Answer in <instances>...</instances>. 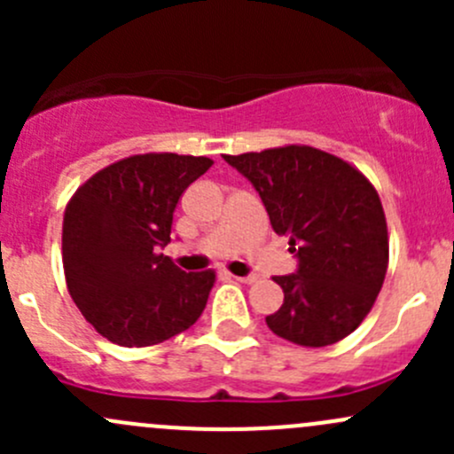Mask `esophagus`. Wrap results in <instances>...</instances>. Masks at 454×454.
<instances>
[{
  "label": "esophagus",
  "instance_id": "34e87169",
  "mask_svg": "<svg viewBox=\"0 0 454 454\" xmlns=\"http://www.w3.org/2000/svg\"><path fill=\"white\" fill-rule=\"evenodd\" d=\"M228 278H235V281H241V283H254L256 278V274H248V277H235V274H228Z\"/></svg>",
  "mask_w": 454,
  "mask_h": 454
}]
</instances>
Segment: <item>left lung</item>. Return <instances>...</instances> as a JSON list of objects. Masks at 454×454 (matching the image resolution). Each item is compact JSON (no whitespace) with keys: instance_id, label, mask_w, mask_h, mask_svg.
Segmentation results:
<instances>
[{"instance_id":"1","label":"left lung","mask_w":454,"mask_h":454,"mask_svg":"<svg viewBox=\"0 0 454 454\" xmlns=\"http://www.w3.org/2000/svg\"><path fill=\"white\" fill-rule=\"evenodd\" d=\"M223 160L254 186L272 231L296 256L294 272L274 277L283 305L265 316L268 327L303 347L349 336L373 308L388 263L387 219L371 182L314 146Z\"/></svg>"}]
</instances>
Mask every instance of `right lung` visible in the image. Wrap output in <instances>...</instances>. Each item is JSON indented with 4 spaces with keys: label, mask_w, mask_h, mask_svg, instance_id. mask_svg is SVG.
Here are the masks:
<instances>
[{
    "label": "right lung",
    "mask_w": 454,
    "mask_h": 454,
    "mask_svg": "<svg viewBox=\"0 0 454 454\" xmlns=\"http://www.w3.org/2000/svg\"><path fill=\"white\" fill-rule=\"evenodd\" d=\"M213 160L131 155L96 173L63 217V270L76 308L121 347L168 340L200 318L215 272L186 274L160 254L180 195Z\"/></svg>",
    "instance_id": "obj_1"
}]
</instances>
